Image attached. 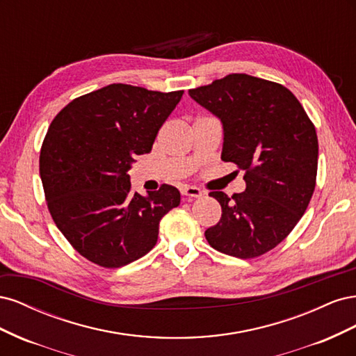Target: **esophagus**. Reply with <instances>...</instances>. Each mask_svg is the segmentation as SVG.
Listing matches in <instances>:
<instances>
[{
	"mask_svg": "<svg viewBox=\"0 0 356 356\" xmlns=\"http://www.w3.org/2000/svg\"><path fill=\"white\" fill-rule=\"evenodd\" d=\"M181 193H182V195H184V196H187L188 199H199V197L203 196V191H202L200 188H197V187H193V186L182 187Z\"/></svg>",
	"mask_w": 356,
	"mask_h": 356,
	"instance_id": "34e87169",
	"label": "esophagus"
}]
</instances>
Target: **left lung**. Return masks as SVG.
I'll return each mask as SVG.
<instances>
[{
    "label": "left lung",
    "mask_w": 356,
    "mask_h": 356,
    "mask_svg": "<svg viewBox=\"0 0 356 356\" xmlns=\"http://www.w3.org/2000/svg\"><path fill=\"white\" fill-rule=\"evenodd\" d=\"M188 95L221 120V159L245 170L243 193H209L222 213L204 232L207 241L232 257H260L293 232L314 195L315 126L282 84L248 74H229Z\"/></svg>",
    "instance_id": "1"
}]
</instances>
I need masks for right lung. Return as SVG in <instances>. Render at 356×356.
<instances>
[{"label":"right lung","mask_w":356,"mask_h":356,"mask_svg":"<svg viewBox=\"0 0 356 356\" xmlns=\"http://www.w3.org/2000/svg\"><path fill=\"white\" fill-rule=\"evenodd\" d=\"M184 90L110 84L71 101L53 118L40 153V177L56 227L89 261L117 268L154 248L160 220L177 208L178 188L141 196L127 170L149 153Z\"/></svg>","instance_id":"add662e5"}]
</instances>
